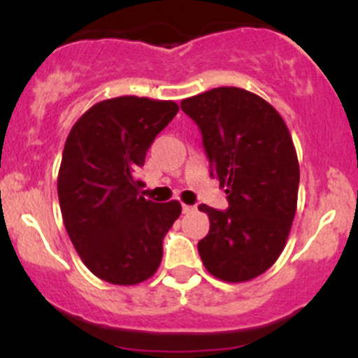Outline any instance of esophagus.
Instances as JSON below:
<instances>
[{"label":"esophagus","mask_w":358,"mask_h":358,"mask_svg":"<svg viewBox=\"0 0 358 358\" xmlns=\"http://www.w3.org/2000/svg\"><path fill=\"white\" fill-rule=\"evenodd\" d=\"M194 209H196V206H189V204H183L182 206V211L185 213V215H187V213H192Z\"/></svg>","instance_id":"obj_1"}]
</instances>
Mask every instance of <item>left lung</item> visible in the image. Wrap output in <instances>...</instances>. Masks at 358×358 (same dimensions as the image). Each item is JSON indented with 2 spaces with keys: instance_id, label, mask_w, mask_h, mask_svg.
Here are the masks:
<instances>
[{
  "instance_id": "8db88e82",
  "label": "left lung",
  "mask_w": 358,
  "mask_h": 358,
  "mask_svg": "<svg viewBox=\"0 0 358 358\" xmlns=\"http://www.w3.org/2000/svg\"><path fill=\"white\" fill-rule=\"evenodd\" d=\"M180 106L199 126L209 173L229 201L227 211L199 206L209 216L201 259L216 279L246 282L277 262L296 215L299 164L289 129L262 96L234 86Z\"/></svg>"
}]
</instances>
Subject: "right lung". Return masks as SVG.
Segmentation results:
<instances>
[{"label":"right lung","mask_w":358,"mask_h":358,"mask_svg":"<svg viewBox=\"0 0 358 358\" xmlns=\"http://www.w3.org/2000/svg\"><path fill=\"white\" fill-rule=\"evenodd\" d=\"M176 112L171 100L117 96L95 103L69 133L57 183L60 211L83 263L106 282L133 286L159 268L162 239L182 206L145 199L135 171Z\"/></svg>","instance_id":"right-lung-1"}]
</instances>
